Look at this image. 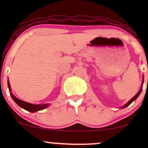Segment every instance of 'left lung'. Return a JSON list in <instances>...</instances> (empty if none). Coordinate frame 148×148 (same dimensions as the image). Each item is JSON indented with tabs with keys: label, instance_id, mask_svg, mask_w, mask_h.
<instances>
[{
	"label": "left lung",
	"instance_id": "8db88e82",
	"mask_svg": "<svg viewBox=\"0 0 148 148\" xmlns=\"http://www.w3.org/2000/svg\"><path fill=\"white\" fill-rule=\"evenodd\" d=\"M143 82H144V79H143ZM141 91H142V88H140V90H139V92H138V93H137V94H136V95H135V96H134V97H133V98H132V99H131L130 101H129V102H127V103H126V104H125V106H123V108H125V107H127V106H130V105L131 104V103H132V102H133V101H134V100H135L136 99V98H137V97H138L139 96V95H140V92H141Z\"/></svg>",
	"mask_w": 148,
	"mask_h": 148
}]
</instances>
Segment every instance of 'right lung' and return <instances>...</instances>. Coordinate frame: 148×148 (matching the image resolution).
<instances>
[{"label": "right lung", "mask_w": 148, "mask_h": 148, "mask_svg": "<svg viewBox=\"0 0 148 148\" xmlns=\"http://www.w3.org/2000/svg\"><path fill=\"white\" fill-rule=\"evenodd\" d=\"M8 88H9V90H11V88H10L9 81H8ZM10 95H11L13 100L17 103L18 106L21 107V108H24V109L26 110V111L32 112V113L37 111H40V110L45 109V108H47V107L49 105L48 103H45V104H33V103L25 102L24 101H22L21 99H18V98L15 97L12 93H10Z\"/></svg>", "instance_id": "add662e5"}]
</instances>
